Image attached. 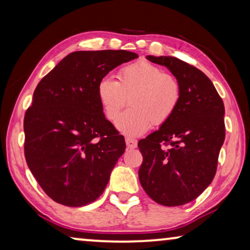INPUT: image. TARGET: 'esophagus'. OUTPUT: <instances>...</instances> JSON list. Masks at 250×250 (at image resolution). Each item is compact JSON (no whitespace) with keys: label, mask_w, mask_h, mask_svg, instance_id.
<instances>
[{"label":"esophagus","mask_w":250,"mask_h":250,"mask_svg":"<svg viewBox=\"0 0 250 250\" xmlns=\"http://www.w3.org/2000/svg\"><path fill=\"white\" fill-rule=\"evenodd\" d=\"M125 144L128 148H136L137 147V140L132 138H125Z\"/></svg>","instance_id":"34e87169"}]
</instances>
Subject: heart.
<instances>
[{"mask_svg": "<svg viewBox=\"0 0 250 250\" xmlns=\"http://www.w3.org/2000/svg\"><path fill=\"white\" fill-rule=\"evenodd\" d=\"M117 79L103 77L97 83V98L108 120H114L129 97L130 108L115 125L128 137L146 132L152 125H162L180 105L182 87L177 77L153 63L135 62L118 71Z\"/></svg>", "mask_w": 250, "mask_h": 250, "instance_id": "obj_1", "label": "heart"}]
</instances>
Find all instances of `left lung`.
<instances>
[{
	"label": "left lung",
	"instance_id": "left-lung-1",
	"mask_svg": "<svg viewBox=\"0 0 250 250\" xmlns=\"http://www.w3.org/2000/svg\"><path fill=\"white\" fill-rule=\"evenodd\" d=\"M164 65L182 87L178 110L146 138L139 181L157 204L180 206L196 199L215 177L220 149L226 138L224 104L205 73L180 59L148 55Z\"/></svg>",
	"mask_w": 250,
	"mask_h": 250
}]
</instances>
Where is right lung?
<instances>
[{
    "label": "right lung",
    "mask_w": 250,
    "mask_h": 250,
    "mask_svg": "<svg viewBox=\"0 0 250 250\" xmlns=\"http://www.w3.org/2000/svg\"><path fill=\"white\" fill-rule=\"evenodd\" d=\"M137 58L125 50L77 51L37 85L23 119L24 157L54 202L85 206L104 191L125 143L105 119L97 83L111 70Z\"/></svg>",
    "instance_id": "obj_1"
}]
</instances>
